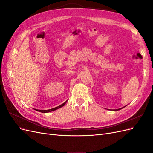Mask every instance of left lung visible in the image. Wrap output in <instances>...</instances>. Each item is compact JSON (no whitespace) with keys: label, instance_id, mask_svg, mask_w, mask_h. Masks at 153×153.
<instances>
[{"label":"left lung","instance_id":"obj_1","mask_svg":"<svg viewBox=\"0 0 153 153\" xmlns=\"http://www.w3.org/2000/svg\"><path fill=\"white\" fill-rule=\"evenodd\" d=\"M122 108H119V109H116V110H115H115H119L120 109H122Z\"/></svg>","mask_w":153,"mask_h":153}]
</instances>
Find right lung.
Masks as SVG:
<instances>
[{
  "instance_id": "right-lung-1",
  "label": "right lung",
  "mask_w": 153,
  "mask_h": 153,
  "mask_svg": "<svg viewBox=\"0 0 153 153\" xmlns=\"http://www.w3.org/2000/svg\"><path fill=\"white\" fill-rule=\"evenodd\" d=\"M66 102H67V101H66V102H64V103H62V105H59V106H57V107L53 108H52V109H49V110H37V109H36V110L38 111V112H42V113H47V112H52V111H54V110H57V109H58V108H59L62 107V106H63L64 105H65V104L66 103Z\"/></svg>"
}]
</instances>
